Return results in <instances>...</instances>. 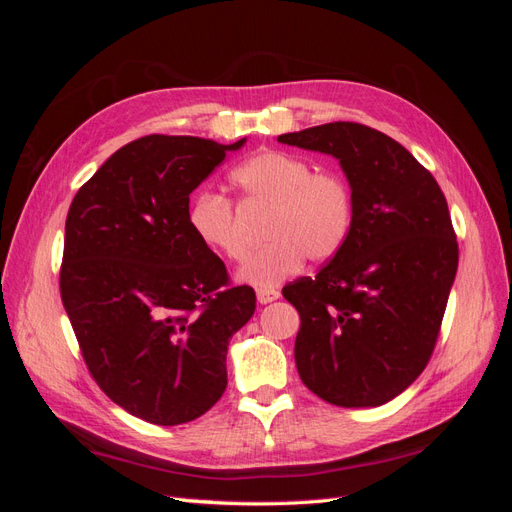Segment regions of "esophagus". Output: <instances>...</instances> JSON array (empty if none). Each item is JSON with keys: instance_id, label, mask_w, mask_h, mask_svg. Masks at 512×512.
I'll list each match as a JSON object with an SVG mask.
<instances>
[{"instance_id": "esophagus-1", "label": "esophagus", "mask_w": 512, "mask_h": 512, "mask_svg": "<svg viewBox=\"0 0 512 512\" xmlns=\"http://www.w3.org/2000/svg\"><path fill=\"white\" fill-rule=\"evenodd\" d=\"M256 299H258V303H260V305L273 303V301L280 299V290H275V288H258V292H256Z\"/></svg>"}]
</instances>
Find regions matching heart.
<instances>
[{
	"instance_id": "obj_1",
	"label": "heart",
	"mask_w": 512,
	"mask_h": 512,
	"mask_svg": "<svg viewBox=\"0 0 512 512\" xmlns=\"http://www.w3.org/2000/svg\"><path fill=\"white\" fill-rule=\"evenodd\" d=\"M241 205L267 207L262 237L269 243L247 258L237 280L273 288L297 273L303 260L327 262L342 250L354 220V194L337 170H314L297 153L267 149L247 158L230 173ZM194 237L207 250L241 260L245 243L235 207L215 192H200L188 213Z\"/></svg>"
}]
</instances>
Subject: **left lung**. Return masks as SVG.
<instances>
[{
    "label": "left lung",
    "mask_w": 512,
    "mask_h": 512,
    "mask_svg": "<svg viewBox=\"0 0 512 512\" xmlns=\"http://www.w3.org/2000/svg\"><path fill=\"white\" fill-rule=\"evenodd\" d=\"M277 141L333 156L354 194L352 230L318 275L286 286L301 316L294 361L333 406L376 408L421 376L459 247L438 181L391 136L335 121Z\"/></svg>",
    "instance_id": "8db88e82"
}]
</instances>
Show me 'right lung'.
Masks as SVG:
<instances>
[{"instance_id":"add662e5","label":"right lung","mask_w":512,"mask_h":512,"mask_svg":"<svg viewBox=\"0 0 512 512\" xmlns=\"http://www.w3.org/2000/svg\"><path fill=\"white\" fill-rule=\"evenodd\" d=\"M245 141L143 136L70 205L61 301L100 389L147 423H190L222 397L230 337L256 309L188 224L190 194Z\"/></svg>"}]
</instances>
